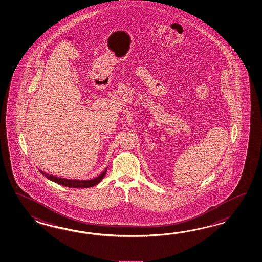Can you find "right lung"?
<instances>
[{"instance_id":"obj_1","label":"right lung","mask_w":262,"mask_h":262,"mask_svg":"<svg viewBox=\"0 0 262 262\" xmlns=\"http://www.w3.org/2000/svg\"><path fill=\"white\" fill-rule=\"evenodd\" d=\"M106 170H107V167L96 178L91 179V180H70V179L60 178L58 176L50 175L49 173H46L43 170L39 169L40 172L42 173L46 178L54 182L56 184H61V185L70 187V188H88V187L95 186L96 184H99L102 181V179L105 177Z\"/></svg>"}]
</instances>
